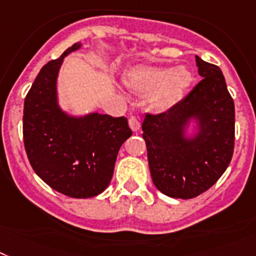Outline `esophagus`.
Wrapping results in <instances>:
<instances>
[{
	"label": "esophagus",
	"instance_id": "34e87169",
	"mask_svg": "<svg viewBox=\"0 0 256 256\" xmlns=\"http://www.w3.org/2000/svg\"><path fill=\"white\" fill-rule=\"evenodd\" d=\"M128 126L132 128V132H138L140 128V118L136 117V116H132L128 118Z\"/></svg>",
	"mask_w": 256,
	"mask_h": 256
}]
</instances>
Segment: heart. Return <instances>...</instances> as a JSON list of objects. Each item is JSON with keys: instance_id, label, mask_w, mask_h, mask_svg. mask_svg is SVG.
Instances as JSON below:
<instances>
[{"instance_id": "b5f03b06", "label": "heart", "mask_w": 256, "mask_h": 256, "mask_svg": "<svg viewBox=\"0 0 256 256\" xmlns=\"http://www.w3.org/2000/svg\"><path fill=\"white\" fill-rule=\"evenodd\" d=\"M192 83V74L184 66H136L124 75V84L138 95H148L151 108L164 112L181 102Z\"/></svg>"}]
</instances>
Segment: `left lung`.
<instances>
[{
	"label": "left lung",
	"instance_id": "8db88e82",
	"mask_svg": "<svg viewBox=\"0 0 256 256\" xmlns=\"http://www.w3.org/2000/svg\"><path fill=\"white\" fill-rule=\"evenodd\" d=\"M202 80L168 112L147 113L142 124L154 186L162 194L191 199L214 186L234 151V102L220 68L195 56ZM191 118L201 132L183 138Z\"/></svg>",
	"mask_w": 256,
	"mask_h": 256
}]
</instances>
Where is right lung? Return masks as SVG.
I'll return each mask as SVG.
<instances>
[{
  "mask_svg": "<svg viewBox=\"0 0 256 256\" xmlns=\"http://www.w3.org/2000/svg\"><path fill=\"white\" fill-rule=\"evenodd\" d=\"M74 44L44 65L24 98L23 140L32 169L52 188L72 198H92L108 188L116 158L132 132L126 117L94 113L68 117L60 109L56 80Z\"/></svg>",
  "mask_w": 256,
  "mask_h": 256,
  "instance_id": "1",
  "label": "right lung"
}]
</instances>
